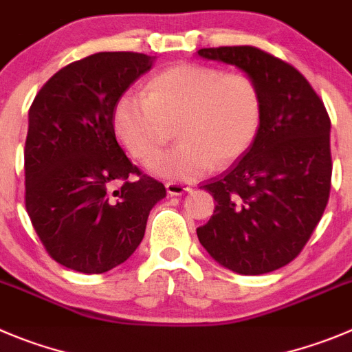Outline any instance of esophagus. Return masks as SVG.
Segmentation results:
<instances>
[{
  "label": "esophagus",
  "mask_w": 352,
  "mask_h": 352,
  "mask_svg": "<svg viewBox=\"0 0 352 352\" xmlns=\"http://www.w3.org/2000/svg\"><path fill=\"white\" fill-rule=\"evenodd\" d=\"M165 187L166 191H168V195L172 196H182L184 192L191 191V186H187V184L182 182H166Z\"/></svg>",
  "instance_id": "esophagus-1"
}]
</instances>
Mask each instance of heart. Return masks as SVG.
Instances as JSON below:
<instances>
[{"mask_svg": "<svg viewBox=\"0 0 352 352\" xmlns=\"http://www.w3.org/2000/svg\"><path fill=\"white\" fill-rule=\"evenodd\" d=\"M261 95L241 72L199 64H180L160 72L146 85V95L124 91L114 104L113 126L124 149L149 161L173 136L183 142L154 157L151 172L191 180L226 166L248 151L261 126Z\"/></svg>", "mask_w": 352, "mask_h": 352, "instance_id": "heart-1", "label": "heart"}]
</instances>
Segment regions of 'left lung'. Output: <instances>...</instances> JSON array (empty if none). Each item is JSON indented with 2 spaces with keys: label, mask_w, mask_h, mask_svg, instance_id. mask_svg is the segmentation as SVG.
Segmentation results:
<instances>
[{
  "label": "left lung",
  "mask_w": 352,
  "mask_h": 352,
  "mask_svg": "<svg viewBox=\"0 0 352 352\" xmlns=\"http://www.w3.org/2000/svg\"><path fill=\"white\" fill-rule=\"evenodd\" d=\"M198 55L243 69L261 95V126L245 154L203 184L217 201L196 229L210 255L238 274L290 264L321 221L331 186L330 116L311 83L257 47L201 48Z\"/></svg>",
  "instance_id": "obj_1"
}]
</instances>
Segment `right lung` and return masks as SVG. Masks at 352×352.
Returning a JSON list of instances; mask_svg holds the SVG:
<instances>
[{"label": "right lung", "instance_id": "right-lung-1", "mask_svg": "<svg viewBox=\"0 0 352 352\" xmlns=\"http://www.w3.org/2000/svg\"><path fill=\"white\" fill-rule=\"evenodd\" d=\"M153 62L135 52L94 54L55 72L31 104L25 210L48 255L72 271L123 264L166 196L128 160L113 126L116 100Z\"/></svg>", "mask_w": 352, "mask_h": 352}]
</instances>
